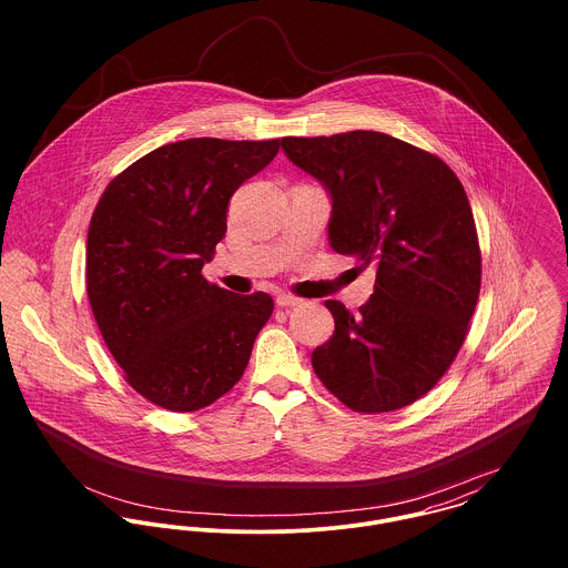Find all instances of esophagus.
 <instances>
[{
  "label": "esophagus",
  "instance_id": "esophagus-1",
  "mask_svg": "<svg viewBox=\"0 0 568 568\" xmlns=\"http://www.w3.org/2000/svg\"><path fill=\"white\" fill-rule=\"evenodd\" d=\"M275 304H277L280 308H293V306H300V304H302V300H300V297H295V295H288V293H277Z\"/></svg>",
  "mask_w": 568,
  "mask_h": 568
}]
</instances>
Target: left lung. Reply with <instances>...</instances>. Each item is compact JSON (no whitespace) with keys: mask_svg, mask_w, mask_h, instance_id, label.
Listing matches in <instances>:
<instances>
[{"mask_svg":"<svg viewBox=\"0 0 568 568\" xmlns=\"http://www.w3.org/2000/svg\"><path fill=\"white\" fill-rule=\"evenodd\" d=\"M332 199L329 246L376 271L361 315L327 300L334 332L313 369L341 403L387 413L419 400L455 361L481 291V251L457 174L376 131L282 138Z\"/></svg>","mask_w":568,"mask_h":568,"instance_id":"8db88e82","label":"left lung"}]
</instances>
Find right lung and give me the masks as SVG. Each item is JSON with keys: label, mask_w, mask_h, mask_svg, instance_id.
<instances>
[{"label": "right lung", "mask_w": 568, "mask_h": 568, "mask_svg": "<svg viewBox=\"0 0 568 568\" xmlns=\"http://www.w3.org/2000/svg\"><path fill=\"white\" fill-rule=\"evenodd\" d=\"M280 144H165L120 172L93 210L89 304L126 383L153 405L199 410L243 376L273 300L230 293L201 271L225 239L230 199Z\"/></svg>", "instance_id": "obj_1"}]
</instances>
